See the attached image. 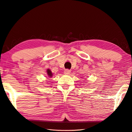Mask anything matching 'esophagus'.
<instances>
[{
    "mask_svg": "<svg viewBox=\"0 0 132 132\" xmlns=\"http://www.w3.org/2000/svg\"><path fill=\"white\" fill-rule=\"evenodd\" d=\"M71 72V71H70V70H69V69H66L64 71V73L65 74H69Z\"/></svg>",
    "mask_w": 132,
    "mask_h": 132,
    "instance_id": "obj_1",
    "label": "esophagus"
}]
</instances>
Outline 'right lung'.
<instances>
[{
	"label": "right lung",
	"mask_w": 132,
	"mask_h": 132,
	"mask_svg": "<svg viewBox=\"0 0 132 132\" xmlns=\"http://www.w3.org/2000/svg\"><path fill=\"white\" fill-rule=\"evenodd\" d=\"M47 75H48L49 77H52V75H53V74H52V71H50L49 69H47Z\"/></svg>",
	"instance_id": "add662e5"
}]
</instances>
